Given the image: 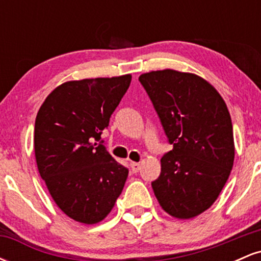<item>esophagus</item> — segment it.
<instances>
[{
    "label": "esophagus",
    "mask_w": 261,
    "mask_h": 261,
    "mask_svg": "<svg viewBox=\"0 0 261 261\" xmlns=\"http://www.w3.org/2000/svg\"><path fill=\"white\" fill-rule=\"evenodd\" d=\"M130 167H131V170H133V173H137L140 170V163H137V162H131L130 163Z\"/></svg>",
    "instance_id": "34e87169"
}]
</instances>
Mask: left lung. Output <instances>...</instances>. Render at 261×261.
Listing matches in <instances>:
<instances>
[{"label":"left lung","instance_id":"1","mask_svg":"<svg viewBox=\"0 0 261 261\" xmlns=\"http://www.w3.org/2000/svg\"><path fill=\"white\" fill-rule=\"evenodd\" d=\"M139 80L173 145L161 158V175L152 182L154 195L170 216H199L216 201L233 168L228 108L217 89L195 73L166 68Z\"/></svg>","mask_w":261,"mask_h":261}]
</instances>
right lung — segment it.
<instances>
[{
    "label": "right lung",
    "mask_w": 261,
    "mask_h": 261,
    "mask_svg": "<svg viewBox=\"0 0 261 261\" xmlns=\"http://www.w3.org/2000/svg\"><path fill=\"white\" fill-rule=\"evenodd\" d=\"M131 74L67 81L41 104L34 127L39 174L58 207L85 224L99 223L120 196L128 170L99 141Z\"/></svg>",
    "instance_id": "obj_1"
}]
</instances>
